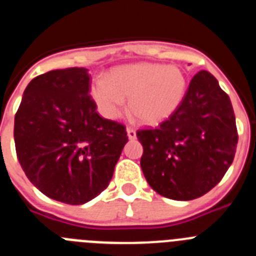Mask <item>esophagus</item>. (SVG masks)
Segmentation results:
<instances>
[{
	"instance_id": "34e87169",
	"label": "esophagus",
	"mask_w": 256,
	"mask_h": 256,
	"mask_svg": "<svg viewBox=\"0 0 256 256\" xmlns=\"http://www.w3.org/2000/svg\"><path fill=\"white\" fill-rule=\"evenodd\" d=\"M126 136H128V138L130 140H134L136 138V130H132V128H126Z\"/></svg>"
}]
</instances>
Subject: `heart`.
<instances>
[{"label": "heart", "mask_w": 256, "mask_h": 256, "mask_svg": "<svg viewBox=\"0 0 256 256\" xmlns=\"http://www.w3.org/2000/svg\"><path fill=\"white\" fill-rule=\"evenodd\" d=\"M187 79L180 68L152 62L116 66L106 78H96L90 94L97 110L108 120L130 108L142 124H156L170 116L184 98Z\"/></svg>", "instance_id": "heart-1"}]
</instances>
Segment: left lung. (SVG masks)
<instances>
[{"label": "left lung", "mask_w": 256, "mask_h": 256, "mask_svg": "<svg viewBox=\"0 0 256 256\" xmlns=\"http://www.w3.org/2000/svg\"><path fill=\"white\" fill-rule=\"evenodd\" d=\"M141 168L151 188L188 201L216 187L234 162L236 118L230 97L209 72L192 78L184 98L165 122L141 130Z\"/></svg>", "instance_id": "1"}]
</instances>
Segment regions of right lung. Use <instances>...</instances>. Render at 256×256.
<instances>
[{
	"label": "right lung",
	"mask_w": 256,
	"mask_h": 256,
	"mask_svg": "<svg viewBox=\"0 0 256 256\" xmlns=\"http://www.w3.org/2000/svg\"><path fill=\"white\" fill-rule=\"evenodd\" d=\"M86 68L51 70L22 94L14 124L22 170L44 195L80 205L100 195L128 142L126 126L104 119Z\"/></svg>",
	"instance_id": "right-lung-1"
}]
</instances>
